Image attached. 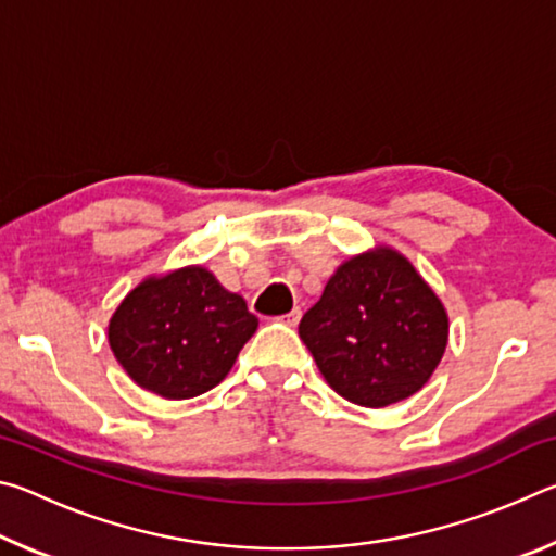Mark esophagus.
<instances>
[{"instance_id":"34e87169","label":"esophagus","mask_w":556,"mask_h":556,"mask_svg":"<svg viewBox=\"0 0 556 556\" xmlns=\"http://www.w3.org/2000/svg\"><path fill=\"white\" fill-rule=\"evenodd\" d=\"M299 318H301V308L296 306V308H291L289 314L281 316V321H285L287 326H296V324H299Z\"/></svg>"}]
</instances>
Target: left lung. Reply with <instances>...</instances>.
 <instances>
[{
  "label": "left lung",
  "instance_id": "8db88e82",
  "mask_svg": "<svg viewBox=\"0 0 556 556\" xmlns=\"http://www.w3.org/2000/svg\"><path fill=\"white\" fill-rule=\"evenodd\" d=\"M331 388L361 407H388L425 388L448 318L434 291L392 250L348 260L299 324Z\"/></svg>",
  "mask_w": 556,
  "mask_h": 556
}]
</instances>
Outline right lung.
Masks as SVG:
<instances>
[{
  "label": "right lung",
  "mask_w": 556,
  "mask_h": 556,
  "mask_svg": "<svg viewBox=\"0 0 556 556\" xmlns=\"http://www.w3.org/2000/svg\"><path fill=\"white\" fill-rule=\"evenodd\" d=\"M257 318L203 267L147 279L110 321V348L139 388L188 400L230 372Z\"/></svg>",
  "instance_id": "obj_1"
}]
</instances>
